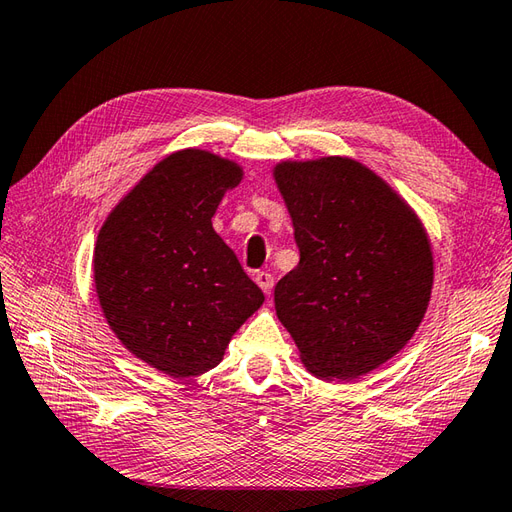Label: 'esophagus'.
I'll return each mask as SVG.
<instances>
[{"label": "esophagus", "mask_w": 512, "mask_h": 512, "mask_svg": "<svg viewBox=\"0 0 512 512\" xmlns=\"http://www.w3.org/2000/svg\"><path fill=\"white\" fill-rule=\"evenodd\" d=\"M255 281H257V285L261 290H264L266 294H270V290H272V285H275V277L270 275V272H255Z\"/></svg>", "instance_id": "esophagus-1"}]
</instances>
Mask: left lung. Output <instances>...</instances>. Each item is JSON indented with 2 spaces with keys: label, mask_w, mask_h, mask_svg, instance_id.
<instances>
[{
  "label": "left lung",
  "mask_w": 512,
  "mask_h": 512,
  "mask_svg": "<svg viewBox=\"0 0 512 512\" xmlns=\"http://www.w3.org/2000/svg\"><path fill=\"white\" fill-rule=\"evenodd\" d=\"M299 266L275 288L283 327L320 379H355L406 347L432 294V248L414 211L344 157L275 168Z\"/></svg>",
  "instance_id": "1"
}]
</instances>
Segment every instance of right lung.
Listing matches in <instances>:
<instances>
[{"instance_id": "right-lung-1", "label": "right lung", "mask_w": 512, "mask_h": 512, "mask_svg": "<svg viewBox=\"0 0 512 512\" xmlns=\"http://www.w3.org/2000/svg\"><path fill=\"white\" fill-rule=\"evenodd\" d=\"M242 181L233 161L205 150L165 157L100 229L93 279L115 336L170 377L216 366L244 320L264 303L211 218Z\"/></svg>"}]
</instances>
